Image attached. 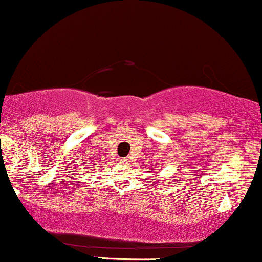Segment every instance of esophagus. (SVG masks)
I'll list each match as a JSON object with an SVG mask.
<instances>
[{"instance_id":"34e87169","label":"esophagus","mask_w":262,"mask_h":262,"mask_svg":"<svg viewBox=\"0 0 262 262\" xmlns=\"http://www.w3.org/2000/svg\"><path fill=\"white\" fill-rule=\"evenodd\" d=\"M128 162H130V160H128V158H122L121 160V163H123V164H127Z\"/></svg>"}]
</instances>
